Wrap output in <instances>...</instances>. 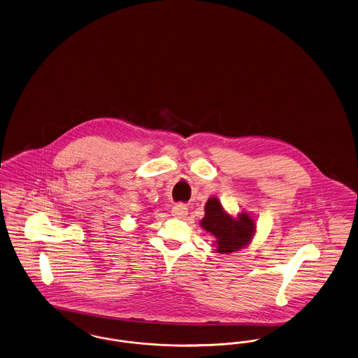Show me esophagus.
I'll use <instances>...</instances> for the list:
<instances>
[{
    "mask_svg": "<svg viewBox=\"0 0 358 358\" xmlns=\"http://www.w3.org/2000/svg\"><path fill=\"white\" fill-rule=\"evenodd\" d=\"M172 215L175 218H186L187 214H188V208H187L186 204H175L172 207Z\"/></svg>",
    "mask_w": 358,
    "mask_h": 358,
    "instance_id": "34e87169",
    "label": "esophagus"
}]
</instances>
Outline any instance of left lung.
<instances>
[{
  "label": "left lung",
  "mask_w": 358,
  "mask_h": 358,
  "mask_svg": "<svg viewBox=\"0 0 358 358\" xmlns=\"http://www.w3.org/2000/svg\"><path fill=\"white\" fill-rule=\"evenodd\" d=\"M201 227L215 238L214 246L220 254H231L245 249L252 241L257 229L254 219L248 211L233 217L215 196L206 202Z\"/></svg>",
  "instance_id": "left-lung-1"
}]
</instances>
